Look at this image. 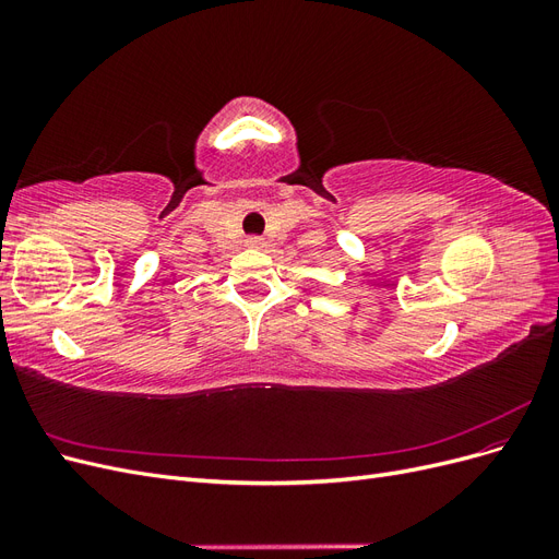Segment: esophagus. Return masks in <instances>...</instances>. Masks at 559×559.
<instances>
[{
	"label": "esophagus",
	"mask_w": 559,
	"mask_h": 559,
	"mask_svg": "<svg viewBox=\"0 0 559 559\" xmlns=\"http://www.w3.org/2000/svg\"><path fill=\"white\" fill-rule=\"evenodd\" d=\"M247 247H251V249H259V247H263V240H261V238H257V235H253V238H247Z\"/></svg>",
	"instance_id": "obj_1"
}]
</instances>
